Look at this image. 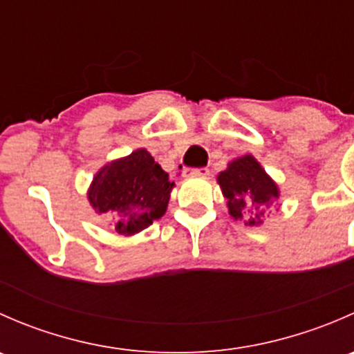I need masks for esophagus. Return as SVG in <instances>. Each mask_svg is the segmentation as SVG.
<instances>
[{
  "label": "esophagus",
  "instance_id": "34e87169",
  "mask_svg": "<svg viewBox=\"0 0 354 354\" xmlns=\"http://www.w3.org/2000/svg\"><path fill=\"white\" fill-rule=\"evenodd\" d=\"M209 167H187L183 171V176L185 178H190V176H209Z\"/></svg>",
  "mask_w": 354,
  "mask_h": 354
}]
</instances>
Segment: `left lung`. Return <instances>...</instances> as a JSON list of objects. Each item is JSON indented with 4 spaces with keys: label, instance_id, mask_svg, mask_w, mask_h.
Listing matches in <instances>:
<instances>
[{
    "label": "left lung",
    "instance_id": "8db88e82",
    "mask_svg": "<svg viewBox=\"0 0 354 354\" xmlns=\"http://www.w3.org/2000/svg\"><path fill=\"white\" fill-rule=\"evenodd\" d=\"M217 181L227 198L231 216L234 219L246 217L250 226L262 224L267 209L279 197L276 183L252 156L233 160Z\"/></svg>",
    "mask_w": 354,
    "mask_h": 354
}]
</instances>
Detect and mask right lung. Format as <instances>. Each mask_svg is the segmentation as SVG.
Wrapping results in <instances>:
<instances>
[{
  "label": "right lung",
  "instance_id": "obj_1",
  "mask_svg": "<svg viewBox=\"0 0 354 354\" xmlns=\"http://www.w3.org/2000/svg\"><path fill=\"white\" fill-rule=\"evenodd\" d=\"M173 185L154 157L138 149L95 174L88 200L118 233L135 234L164 216Z\"/></svg>",
  "mask_w": 354,
  "mask_h": 354
}]
</instances>
